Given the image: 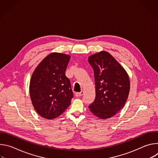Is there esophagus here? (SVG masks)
<instances>
[{"mask_svg": "<svg viewBox=\"0 0 158 158\" xmlns=\"http://www.w3.org/2000/svg\"><path fill=\"white\" fill-rule=\"evenodd\" d=\"M83 94H84V91H81L80 93H76L75 95H76V97H80V96H82Z\"/></svg>", "mask_w": 158, "mask_h": 158, "instance_id": "34e87169", "label": "esophagus"}]
</instances>
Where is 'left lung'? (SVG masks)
<instances>
[{"instance_id":"obj_1","label":"left lung","mask_w":158,"mask_h":158,"mask_svg":"<svg viewBox=\"0 0 158 158\" xmlns=\"http://www.w3.org/2000/svg\"><path fill=\"white\" fill-rule=\"evenodd\" d=\"M88 61L94 70L96 98L89 108L98 118L114 116L125 105L130 91L129 76L109 53L101 51L90 56Z\"/></svg>"}]
</instances>
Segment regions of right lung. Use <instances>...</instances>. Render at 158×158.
I'll list each match as a JSON object with an SVG mask.
<instances>
[{
  "mask_svg": "<svg viewBox=\"0 0 158 158\" xmlns=\"http://www.w3.org/2000/svg\"><path fill=\"white\" fill-rule=\"evenodd\" d=\"M71 56L52 52L34 70L30 81L32 104L42 118L52 119L61 115L71 104L73 93L65 70Z\"/></svg>",
  "mask_w": 158,
  "mask_h": 158,
  "instance_id": "right-lung-1",
  "label": "right lung"
}]
</instances>
